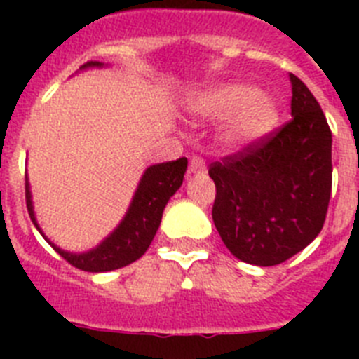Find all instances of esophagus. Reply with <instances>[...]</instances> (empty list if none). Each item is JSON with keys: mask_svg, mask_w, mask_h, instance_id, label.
<instances>
[{"mask_svg": "<svg viewBox=\"0 0 359 359\" xmlns=\"http://www.w3.org/2000/svg\"><path fill=\"white\" fill-rule=\"evenodd\" d=\"M205 170H207V163H205V160H203L201 156H198V154H192L189 161V172L201 174L205 172Z\"/></svg>", "mask_w": 359, "mask_h": 359, "instance_id": "obj_1", "label": "esophagus"}]
</instances>
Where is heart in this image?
<instances>
[{
    "instance_id": "obj_1",
    "label": "heart",
    "mask_w": 359,
    "mask_h": 359,
    "mask_svg": "<svg viewBox=\"0 0 359 359\" xmlns=\"http://www.w3.org/2000/svg\"><path fill=\"white\" fill-rule=\"evenodd\" d=\"M194 109L205 118H223L221 142L243 149L264 138L277 122V109L264 93L248 84H224L203 93Z\"/></svg>"
}]
</instances>
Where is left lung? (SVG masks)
Returning <instances> with one entry per match:
<instances>
[{"instance_id": "1", "label": "left lung", "mask_w": 359, "mask_h": 359, "mask_svg": "<svg viewBox=\"0 0 359 359\" xmlns=\"http://www.w3.org/2000/svg\"><path fill=\"white\" fill-rule=\"evenodd\" d=\"M291 116L255 144L214 161L212 219L231 255L275 266L322 230L332 187V136L318 100L291 73Z\"/></svg>"}]
</instances>
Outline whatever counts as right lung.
I'll return each mask as SVG.
<instances>
[{
  "label": "right lung",
  "mask_w": 359,
  "mask_h": 359,
  "mask_svg": "<svg viewBox=\"0 0 359 359\" xmlns=\"http://www.w3.org/2000/svg\"><path fill=\"white\" fill-rule=\"evenodd\" d=\"M88 66H102V62L90 61L86 62L82 68H88ZM185 170L187 158L149 167L142 177L140 185L136 189L128 215L98 248L88 253H81V255L62 252L61 248H57L55 244L50 243L52 248L66 262L82 269V271H90V273H102V271H111V269H118L131 264L147 252L149 244L152 243L161 223L165 205L170 199V196L182 187ZM25 198H27V208L32 223L36 224V228L39 230L36 217H34V210H32L28 182L25 183Z\"/></svg>",
  "instance_id": "1"
}]
</instances>
